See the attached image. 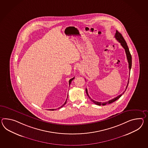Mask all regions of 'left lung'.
Returning a JSON list of instances; mask_svg holds the SVG:
<instances>
[{"label": "left lung", "instance_id": "obj_1", "mask_svg": "<svg viewBox=\"0 0 148 148\" xmlns=\"http://www.w3.org/2000/svg\"><path fill=\"white\" fill-rule=\"evenodd\" d=\"M114 37H115V38H116V40H117L118 41H119V43H120V44H121V46L124 48V49H125V52H126V54L127 59V60H128V65H129L128 67H129L130 71V69H131V67H132V56H131L130 53V50H129V49H128V46H127L126 42L125 39L123 38V36H122V35H121L120 33H119L118 30L116 31V33H115V36H114ZM129 79H130V77H129L128 83H127V85L126 88V90H125V91L123 92V94L120 95L118 96H117V97H116L114 98L113 99H112L111 100L108 101L101 103V102H98V101H95L94 100H93V99H92L89 97V94L88 93L87 89H86V93H87L88 96L90 98V100L92 101V102H94L95 104L98 105H105L107 104H111V103H112L113 102L115 101H116L117 99H118L120 97L122 96V95L124 94V92H125V91L126 90V89L127 88V87H128V83H129Z\"/></svg>", "mask_w": 148, "mask_h": 148}]
</instances>
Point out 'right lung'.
I'll use <instances>...</instances> for the list:
<instances>
[{
  "label": "right lung",
  "instance_id": "right-lung-1",
  "mask_svg": "<svg viewBox=\"0 0 148 148\" xmlns=\"http://www.w3.org/2000/svg\"><path fill=\"white\" fill-rule=\"evenodd\" d=\"M75 77H74L73 78H72V79H69V85L70 86V84H71V82H72V81L74 79ZM67 98H68V95H67V99H66V101H65V103L64 104L62 105V106H61L60 108H61L62 107H63L64 105H65L66 104V103H67ZM51 110V111H54V110H56L55 109H50V110Z\"/></svg>",
  "mask_w": 148,
  "mask_h": 148
}]
</instances>
